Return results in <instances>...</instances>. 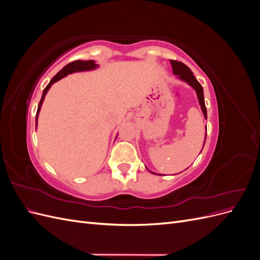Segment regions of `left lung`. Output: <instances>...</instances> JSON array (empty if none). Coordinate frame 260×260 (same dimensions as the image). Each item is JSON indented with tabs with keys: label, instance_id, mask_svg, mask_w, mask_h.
Returning a JSON list of instances; mask_svg holds the SVG:
<instances>
[{
	"label": "left lung",
	"instance_id": "obj_1",
	"mask_svg": "<svg viewBox=\"0 0 260 260\" xmlns=\"http://www.w3.org/2000/svg\"><path fill=\"white\" fill-rule=\"evenodd\" d=\"M170 62H171L172 72H174V74L176 76H178L179 79H181L182 81H185L187 84H190L192 88L195 90L196 94H198V99H199L204 117H205V119H207V111H206V106H205V100H204L203 86L198 81V79H196V78L194 77L192 70L188 68L186 65H184L183 62L178 61V60H172V59H170ZM205 141H206V137H205ZM204 144H205V142H204Z\"/></svg>",
	"mask_w": 260,
	"mask_h": 260
}]
</instances>
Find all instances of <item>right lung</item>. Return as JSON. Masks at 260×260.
<instances>
[{
	"label": "right lung",
	"instance_id": "obj_1",
	"mask_svg": "<svg viewBox=\"0 0 260 260\" xmlns=\"http://www.w3.org/2000/svg\"><path fill=\"white\" fill-rule=\"evenodd\" d=\"M99 65H96L95 61H94V60H75V61L69 62L68 65H66L61 70H59V72L53 77V79L50 81V83L46 85L45 89L43 90L40 103H39V105H38V111H37V116H36V125L38 124V117H39V113H40V109H41L42 103L44 101V98H45L46 93H48V91L50 90V88H51L53 83L60 80L61 78L66 77L69 74L77 73V72H88V70L95 69Z\"/></svg>",
	"mask_w": 260,
	"mask_h": 260
}]
</instances>
